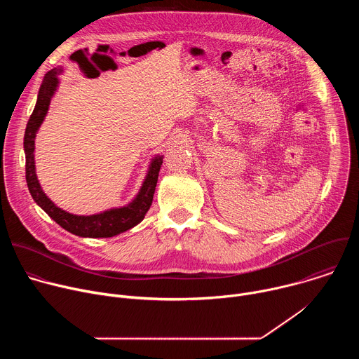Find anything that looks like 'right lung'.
Returning <instances> with one entry per match:
<instances>
[{
    "mask_svg": "<svg viewBox=\"0 0 359 359\" xmlns=\"http://www.w3.org/2000/svg\"><path fill=\"white\" fill-rule=\"evenodd\" d=\"M62 74H64V68L58 67V68L50 69L45 75L38 92L34 112L27 123V129L24 135V151H25V179L28 184V190L38 206L67 231L79 237H89V238L114 237L133 229L144 219V215L150 209V204L153 201V194H155L159 170L163 163V155H156L150 161L146 176L143 179V183L137 194L133 197L132 201L125 204V206L112 208L105 212L89 215V216L74 215L58 208L57 204L45 194V191L39 184V180L35 172L34 151H35L36 132L39 130L42 122L45 121L50 100H53L60 86L58 76Z\"/></svg>",
    "mask_w": 359,
    "mask_h": 359,
    "instance_id": "right-lung-1",
    "label": "right lung"
}]
</instances>
